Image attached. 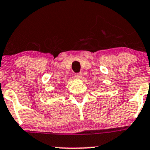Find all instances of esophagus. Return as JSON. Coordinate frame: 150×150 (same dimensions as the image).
Listing matches in <instances>:
<instances>
[{"instance_id":"esophagus-1","label":"esophagus","mask_w":150,"mask_h":150,"mask_svg":"<svg viewBox=\"0 0 150 150\" xmlns=\"http://www.w3.org/2000/svg\"><path fill=\"white\" fill-rule=\"evenodd\" d=\"M82 75H83V74L81 73V72H78V73L75 74V77L76 78H82Z\"/></svg>"}]
</instances>
